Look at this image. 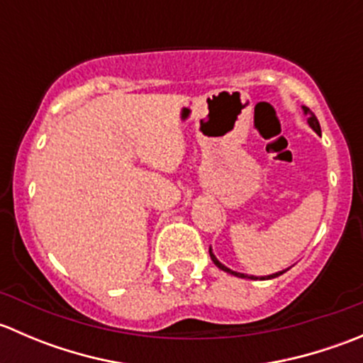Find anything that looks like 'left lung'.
<instances>
[{
	"instance_id": "1",
	"label": "left lung",
	"mask_w": 363,
	"mask_h": 363,
	"mask_svg": "<svg viewBox=\"0 0 363 363\" xmlns=\"http://www.w3.org/2000/svg\"><path fill=\"white\" fill-rule=\"evenodd\" d=\"M302 111H303V113H306L307 116V123H309V126L313 128L314 131H316V133H321V128H320V123H318V119H316V116H314L313 112L309 111V108L307 107H302ZM208 255H211V259L212 262H214V265L218 267V269H221V270H225V272H228V274H232V276H237V277H247V279H274V277H277V276H281V274H284L286 272V270H281V272H276V274H270V276H263V277H255V276H246V274H240V272H235V270H230L228 267H225L223 265L221 262H219L218 258H216L214 256V252H212V250L211 247H208Z\"/></svg>"
}]
</instances>
